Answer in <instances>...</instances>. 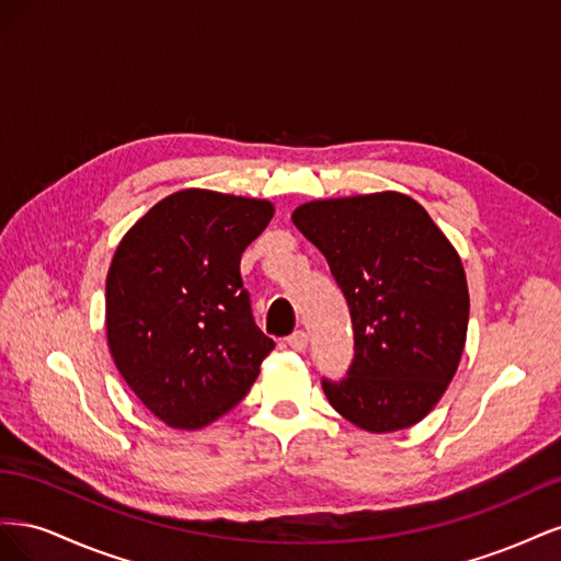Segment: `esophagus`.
I'll list each match as a JSON object with an SVG mask.
<instances>
[{
	"instance_id": "1",
	"label": "esophagus",
	"mask_w": 561,
	"mask_h": 561,
	"mask_svg": "<svg viewBox=\"0 0 561 561\" xmlns=\"http://www.w3.org/2000/svg\"><path fill=\"white\" fill-rule=\"evenodd\" d=\"M287 346H290L297 353H304V351H307V346H309V334L304 332V330L293 332L290 336H287Z\"/></svg>"
}]
</instances>
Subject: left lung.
<instances>
[{
	"instance_id": "1",
	"label": "left lung",
	"mask_w": 561,
	"mask_h": 561,
	"mask_svg": "<svg viewBox=\"0 0 561 561\" xmlns=\"http://www.w3.org/2000/svg\"><path fill=\"white\" fill-rule=\"evenodd\" d=\"M295 227L325 254L348 301L355 355L322 381L334 410L367 433L410 428L445 396L468 334V283L456 248L400 192L301 203Z\"/></svg>"
}]
</instances>
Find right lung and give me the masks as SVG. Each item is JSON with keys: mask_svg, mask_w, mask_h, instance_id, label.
<instances>
[{"mask_svg": "<svg viewBox=\"0 0 561 561\" xmlns=\"http://www.w3.org/2000/svg\"><path fill=\"white\" fill-rule=\"evenodd\" d=\"M271 217L264 198L182 190L116 245L105 285L110 353L165 426L198 431L227 414L274 351L241 280V254Z\"/></svg>", "mask_w": 561, "mask_h": 561, "instance_id": "right-lung-1", "label": "right lung"}]
</instances>
